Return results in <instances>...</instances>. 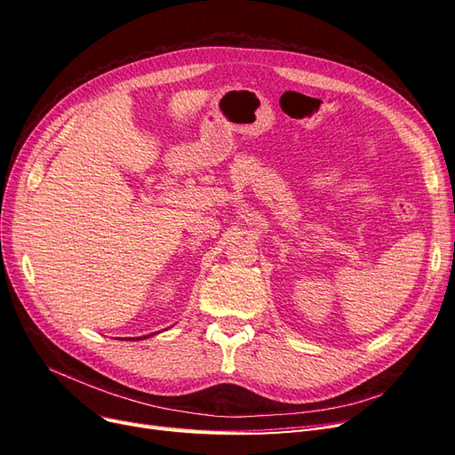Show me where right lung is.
Instances as JSON below:
<instances>
[{
	"label": "right lung",
	"mask_w": 455,
	"mask_h": 455,
	"mask_svg": "<svg viewBox=\"0 0 455 455\" xmlns=\"http://www.w3.org/2000/svg\"><path fill=\"white\" fill-rule=\"evenodd\" d=\"M149 336H154V334H148V336H142V338H136V339H146V338H149ZM132 339V338H131Z\"/></svg>",
	"instance_id": "obj_1"
}]
</instances>
